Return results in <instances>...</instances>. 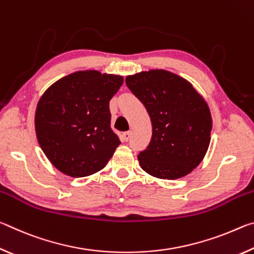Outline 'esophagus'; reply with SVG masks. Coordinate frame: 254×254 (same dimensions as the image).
Listing matches in <instances>:
<instances>
[{
	"label": "esophagus",
	"instance_id": "obj_1",
	"mask_svg": "<svg viewBox=\"0 0 254 254\" xmlns=\"http://www.w3.org/2000/svg\"><path fill=\"white\" fill-rule=\"evenodd\" d=\"M131 136V132L127 131V132H124L122 134V141L123 142H127V141H128V139H130Z\"/></svg>",
	"mask_w": 254,
	"mask_h": 254
}]
</instances>
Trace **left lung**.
Here are the masks:
<instances>
[{
    "mask_svg": "<svg viewBox=\"0 0 254 254\" xmlns=\"http://www.w3.org/2000/svg\"><path fill=\"white\" fill-rule=\"evenodd\" d=\"M126 83L152 124L151 141L137 156L141 168L160 179L190 174L210 142L212 117L203 96L188 80L163 69L127 76Z\"/></svg>",
    "mask_w": 254,
    "mask_h": 254,
    "instance_id": "8db88e82",
    "label": "left lung"
}]
</instances>
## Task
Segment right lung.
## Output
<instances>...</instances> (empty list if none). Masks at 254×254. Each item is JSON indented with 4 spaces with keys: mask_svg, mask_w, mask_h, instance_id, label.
<instances>
[{
    "mask_svg": "<svg viewBox=\"0 0 254 254\" xmlns=\"http://www.w3.org/2000/svg\"><path fill=\"white\" fill-rule=\"evenodd\" d=\"M123 76L79 70L63 77L42 94L34 127L49 161L70 177L102 170L120 145L111 128L110 101Z\"/></svg>",
    "mask_w": 254,
    "mask_h": 254,
    "instance_id": "right-lung-1",
    "label": "right lung"
}]
</instances>
